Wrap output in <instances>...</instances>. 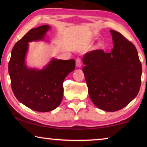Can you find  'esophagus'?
<instances>
[{
	"instance_id": "1",
	"label": "esophagus",
	"mask_w": 147,
	"mask_h": 147,
	"mask_svg": "<svg viewBox=\"0 0 147 147\" xmlns=\"http://www.w3.org/2000/svg\"><path fill=\"white\" fill-rule=\"evenodd\" d=\"M76 66L77 67H81L82 63H81V59L80 58H77L76 59Z\"/></svg>"
}]
</instances>
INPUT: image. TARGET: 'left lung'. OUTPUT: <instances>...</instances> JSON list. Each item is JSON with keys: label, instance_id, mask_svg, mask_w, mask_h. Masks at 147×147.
I'll use <instances>...</instances> for the list:
<instances>
[{"label": "left lung", "instance_id": "8db88e82", "mask_svg": "<svg viewBox=\"0 0 147 147\" xmlns=\"http://www.w3.org/2000/svg\"><path fill=\"white\" fill-rule=\"evenodd\" d=\"M113 49L84 54L82 68L88 93L94 106L112 112L132 101L141 86L142 66L135 46L119 32L110 30Z\"/></svg>", "mask_w": 147, "mask_h": 147}]
</instances>
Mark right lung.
<instances>
[{"label":"right lung","instance_id":"right-lung-1","mask_svg":"<svg viewBox=\"0 0 147 147\" xmlns=\"http://www.w3.org/2000/svg\"><path fill=\"white\" fill-rule=\"evenodd\" d=\"M51 26L43 25L31 29L15 45L8 64L13 94L20 102L39 112L58 108L63 94L65 77L75 68L74 59L53 58L42 69L29 67L26 55L30 42L46 41Z\"/></svg>","mask_w":147,"mask_h":147}]
</instances>
